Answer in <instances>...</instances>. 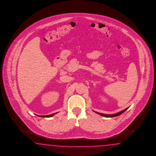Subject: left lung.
<instances>
[{
    "mask_svg": "<svg viewBox=\"0 0 156 156\" xmlns=\"http://www.w3.org/2000/svg\"><path fill=\"white\" fill-rule=\"evenodd\" d=\"M128 108H125L124 110H122V111H121V112H117V113H116V114H102V113H100V112H96L98 113V114H100V115L103 116V117H117V116H119V115H121L122 113H123L124 112H125Z\"/></svg>",
    "mask_w": 156,
    "mask_h": 156,
    "instance_id": "8db88e82",
    "label": "left lung"
}]
</instances>
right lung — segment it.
I'll use <instances>...</instances> for the list:
<instances>
[{
  "label": "right lung",
  "instance_id": "1",
  "mask_svg": "<svg viewBox=\"0 0 156 156\" xmlns=\"http://www.w3.org/2000/svg\"><path fill=\"white\" fill-rule=\"evenodd\" d=\"M56 113H53V114H50V115H37V116H39V117H52V116H53L55 114H56Z\"/></svg>",
  "mask_w": 156,
  "mask_h": 156
}]
</instances>
